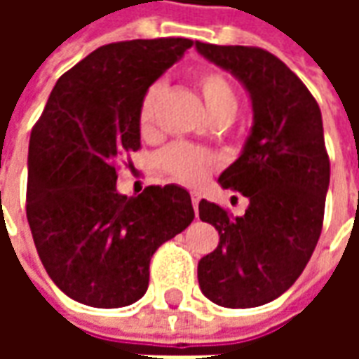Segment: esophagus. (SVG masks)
<instances>
[{"instance_id":"1","label":"esophagus","mask_w":359,"mask_h":359,"mask_svg":"<svg viewBox=\"0 0 359 359\" xmlns=\"http://www.w3.org/2000/svg\"><path fill=\"white\" fill-rule=\"evenodd\" d=\"M190 198H192V205H194V210L198 211V203H200V200H202V196L198 194V192H192Z\"/></svg>"}]
</instances>
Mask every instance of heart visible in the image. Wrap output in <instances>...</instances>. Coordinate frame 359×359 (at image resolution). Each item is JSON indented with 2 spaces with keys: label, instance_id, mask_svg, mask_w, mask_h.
<instances>
[{
  "label": "heart",
  "instance_id": "1",
  "mask_svg": "<svg viewBox=\"0 0 359 359\" xmlns=\"http://www.w3.org/2000/svg\"><path fill=\"white\" fill-rule=\"evenodd\" d=\"M196 86L202 94L205 107L213 123H231L238 111L236 90L217 69H202L196 73ZM165 92V82L156 81L142 94L138 105V128L142 136H151L156 130L157 105ZM159 167L171 179L182 184H200L219 167V157L208 149L198 148L187 142H175L159 154Z\"/></svg>",
  "mask_w": 359,
  "mask_h": 359
}]
</instances>
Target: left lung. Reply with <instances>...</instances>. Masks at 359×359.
<instances>
[{
    "instance_id": "1",
    "label": "left lung",
    "mask_w": 359,
    "mask_h": 359,
    "mask_svg": "<svg viewBox=\"0 0 359 359\" xmlns=\"http://www.w3.org/2000/svg\"><path fill=\"white\" fill-rule=\"evenodd\" d=\"M203 57L246 86L254 126L242 156L219 182L246 196L242 217L200 202L219 246L198 264L202 292L223 308H256L300 277L323 229L331 163L316 97L288 67L254 46L196 42Z\"/></svg>"
}]
</instances>
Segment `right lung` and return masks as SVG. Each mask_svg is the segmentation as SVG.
<instances>
[{
	"instance_id": "right-lung-1",
	"label": "right lung",
	"mask_w": 359,
	"mask_h": 359,
	"mask_svg": "<svg viewBox=\"0 0 359 359\" xmlns=\"http://www.w3.org/2000/svg\"><path fill=\"white\" fill-rule=\"evenodd\" d=\"M188 38L102 46L53 86L28 144L27 219L51 280L92 308H123L148 290L149 259L194 219L184 188L117 192L118 159L140 149L138 105ZM130 163V161H128Z\"/></svg>"
}]
</instances>
